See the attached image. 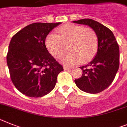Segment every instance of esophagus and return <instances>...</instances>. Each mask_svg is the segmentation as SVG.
Returning <instances> with one entry per match:
<instances>
[{
  "label": "esophagus",
  "instance_id": "1",
  "mask_svg": "<svg viewBox=\"0 0 127 127\" xmlns=\"http://www.w3.org/2000/svg\"><path fill=\"white\" fill-rule=\"evenodd\" d=\"M72 67H67V66H64V70H69V69H72Z\"/></svg>",
  "mask_w": 127,
  "mask_h": 127
}]
</instances>
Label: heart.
I'll return each mask as SVG.
<instances>
[{
    "label": "heart",
    "mask_w": 127,
    "mask_h": 127,
    "mask_svg": "<svg viewBox=\"0 0 127 127\" xmlns=\"http://www.w3.org/2000/svg\"><path fill=\"white\" fill-rule=\"evenodd\" d=\"M60 34L51 33L46 38L45 44L53 56L60 58L67 51H70L62 58V62L67 65H74L82 61H91L96 55L98 38L91 28L67 24L58 29Z\"/></svg>",
    "instance_id": "1"
}]
</instances>
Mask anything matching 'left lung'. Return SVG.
<instances>
[{
  "label": "left lung",
  "instance_id": "obj_1",
  "mask_svg": "<svg viewBox=\"0 0 127 127\" xmlns=\"http://www.w3.org/2000/svg\"><path fill=\"white\" fill-rule=\"evenodd\" d=\"M74 23L89 26L98 38L97 51L95 58L80 67L83 74L74 80L76 86L85 93L96 94L107 89L113 82L120 65V49L113 32L97 21L85 18Z\"/></svg>",
  "mask_w": 127,
  "mask_h": 127
}]
</instances>
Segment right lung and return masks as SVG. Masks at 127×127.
<instances>
[{
  "label": "right lung",
  "instance_id": "1",
  "mask_svg": "<svg viewBox=\"0 0 127 127\" xmlns=\"http://www.w3.org/2000/svg\"><path fill=\"white\" fill-rule=\"evenodd\" d=\"M58 23L28 25L12 37L7 54L11 80L23 95L40 97L55 88L63 67L45 46V38Z\"/></svg>",
  "mask_w": 127,
  "mask_h": 127
}]
</instances>
